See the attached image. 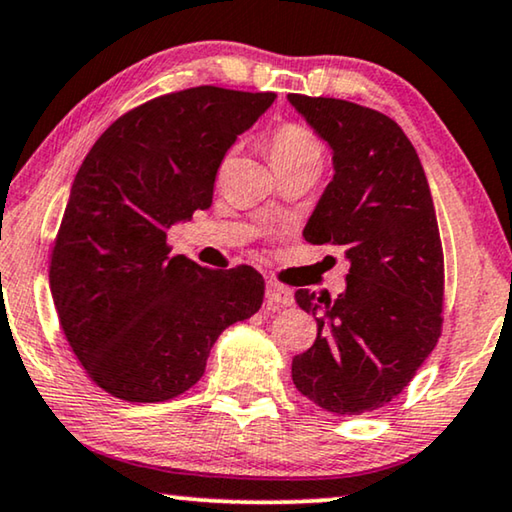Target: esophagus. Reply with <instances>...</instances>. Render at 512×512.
<instances>
[{
    "label": "esophagus",
    "instance_id": "34e87169",
    "mask_svg": "<svg viewBox=\"0 0 512 512\" xmlns=\"http://www.w3.org/2000/svg\"><path fill=\"white\" fill-rule=\"evenodd\" d=\"M264 294H266V301H269L271 305H289L294 301L292 289L280 285V282H273V280L266 282V292Z\"/></svg>",
    "mask_w": 512,
    "mask_h": 512
}]
</instances>
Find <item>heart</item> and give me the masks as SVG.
Here are the masks:
<instances>
[{"label":"heart","instance_id":"heart-1","mask_svg":"<svg viewBox=\"0 0 512 512\" xmlns=\"http://www.w3.org/2000/svg\"><path fill=\"white\" fill-rule=\"evenodd\" d=\"M266 154L276 174L322 172L326 149L319 137L303 124H280L266 140Z\"/></svg>","mask_w":512,"mask_h":512}]
</instances>
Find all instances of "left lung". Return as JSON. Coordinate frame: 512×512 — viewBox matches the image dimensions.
<instances>
[{
    "instance_id": "obj_1",
    "label": "left lung",
    "mask_w": 512,
    "mask_h": 512,
    "mask_svg": "<svg viewBox=\"0 0 512 512\" xmlns=\"http://www.w3.org/2000/svg\"><path fill=\"white\" fill-rule=\"evenodd\" d=\"M287 98L333 149V181L303 236L349 259L345 294L296 292L317 340L294 356L292 379L331 414H365L402 393L441 335L437 213L414 144L391 117L340 98Z\"/></svg>"
}]
</instances>
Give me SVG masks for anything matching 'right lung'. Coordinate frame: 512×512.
I'll list each match as a JSON object with an SVG mask.
<instances>
[{"label": "right lung", "instance_id": "obj_1", "mask_svg": "<svg viewBox=\"0 0 512 512\" xmlns=\"http://www.w3.org/2000/svg\"><path fill=\"white\" fill-rule=\"evenodd\" d=\"M273 98L211 85L151 98L121 114L75 174L50 292L80 365L114 398L186 393L218 335L262 305V273L170 257L167 230L211 207L227 149Z\"/></svg>", "mask_w": 512, "mask_h": 512}]
</instances>
